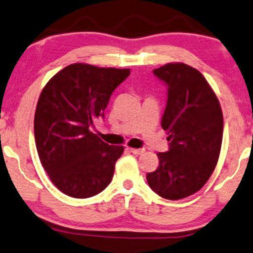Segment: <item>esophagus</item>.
<instances>
[{
  "instance_id": "1",
  "label": "esophagus",
  "mask_w": 253,
  "mask_h": 253,
  "mask_svg": "<svg viewBox=\"0 0 253 253\" xmlns=\"http://www.w3.org/2000/svg\"><path fill=\"white\" fill-rule=\"evenodd\" d=\"M128 151L132 152L135 156H140V154H142L145 152L144 148H128Z\"/></svg>"
}]
</instances>
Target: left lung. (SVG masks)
Listing matches in <instances>:
<instances>
[{
	"label": "left lung",
	"instance_id": "1",
	"mask_svg": "<svg viewBox=\"0 0 253 253\" xmlns=\"http://www.w3.org/2000/svg\"><path fill=\"white\" fill-rule=\"evenodd\" d=\"M167 86L161 127L169 150L158 153L159 166L146 178L160 197L178 200L198 192L213 173L223 140V112L206 79L185 63L153 71Z\"/></svg>",
	"mask_w": 253,
	"mask_h": 253
}]
</instances>
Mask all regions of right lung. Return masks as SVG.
<instances>
[{
  "instance_id": "obj_1",
  "label": "right lung",
  "mask_w": 253,
  "mask_h": 253,
  "mask_svg": "<svg viewBox=\"0 0 253 253\" xmlns=\"http://www.w3.org/2000/svg\"><path fill=\"white\" fill-rule=\"evenodd\" d=\"M129 69L73 63L47 82L34 118L36 148L53 184L73 198H89L113 178L123 146L103 142L90 130Z\"/></svg>"
}]
</instances>
